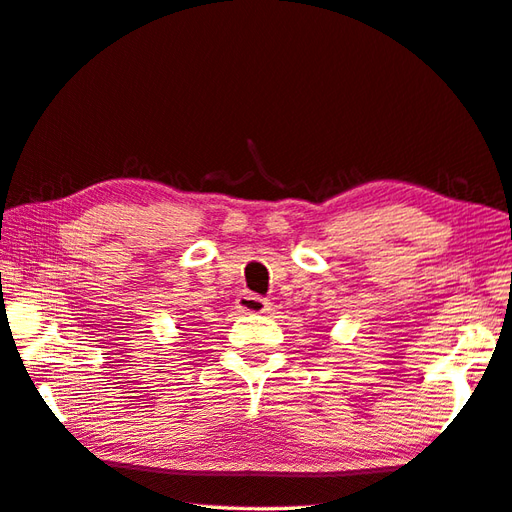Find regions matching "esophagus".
<instances>
[{"label":"esophagus","instance_id":"1","mask_svg":"<svg viewBox=\"0 0 512 512\" xmlns=\"http://www.w3.org/2000/svg\"><path fill=\"white\" fill-rule=\"evenodd\" d=\"M237 310L244 315H262L266 310H270V302L264 297L253 295V293H242L237 297Z\"/></svg>","mask_w":512,"mask_h":512}]
</instances>
